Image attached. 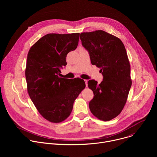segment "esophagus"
<instances>
[{
    "instance_id": "obj_1",
    "label": "esophagus",
    "mask_w": 157,
    "mask_h": 157,
    "mask_svg": "<svg viewBox=\"0 0 157 157\" xmlns=\"http://www.w3.org/2000/svg\"><path fill=\"white\" fill-rule=\"evenodd\" d=\"M87 81H88V80L84 79V82H85V84H86V86H87Z\"/></svg>"
}]
</instances>
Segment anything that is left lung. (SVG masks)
<instances>
[{
  "label": "left lung",
  "instance_id": "left-lung-1",
  "mask_svg": "<svg viewBox=\"0 0 157 157\" xmlns=\"http://www.w3.org/2000/svg\"><path fill=\"white\" fill-rule=\"evenodd\" d=\"M80 39L92 64L101 68L103 76L99 84L94 79L87 82L94 93L89 109L99 119L110 121L121 113L132 86L125 48L119 38L103 30L81 33Z\"/></svg>",
  "mask_w": 157,
  "mask_h": 157
}]
</instances>
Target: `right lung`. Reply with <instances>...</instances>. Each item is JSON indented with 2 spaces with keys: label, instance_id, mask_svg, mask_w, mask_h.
Masks as SVG:
<instances>
[{
  "label": "right lung",
  "instance_id": "right-lung-1",
  "mask_svg": "<svg viewBox=\"0 0 157 157\" xmlns=\"http://www.w3.org/2000/svg\"><path fill=\"white\" fill-rule=\"evenodd\" d=\"M79 33H49L30 48L25 70L29 94L40 114L59 123L68 118L86 84L80 78L59 77L66 57L78 45Z\"/></svg>",
  "mask_w": 157,
  "mask_h": 157
}]
</instances>
